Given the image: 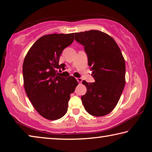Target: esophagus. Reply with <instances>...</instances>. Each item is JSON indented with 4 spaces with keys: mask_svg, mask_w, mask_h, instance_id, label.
Here are the masks:
<instances>
[{
    "mask_svg": "<svg viewBox=\"0 0 152 152\" xmlns=\"http://www.w3.org/2000/svg\"><path fill=\"white\" fill-rule=\"evenodd\" d=\"M77 81H78L79 83H81V82H82V81H83V80H82L81 78H77Z\"/></svg>",
    "mask_w": 152,
    "mask_h": 152,
    "instance_id": "esophagus-1",
    "label": "esophagus"
}]
</instances>
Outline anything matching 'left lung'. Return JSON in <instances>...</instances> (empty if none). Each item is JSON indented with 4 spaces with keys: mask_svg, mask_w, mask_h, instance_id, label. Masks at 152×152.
I'll use <instances>...</instances> for the list:
<instances>
[{
    "mask_svg": "<svg viewBox=\"0 0 152 152\" xmlns=\"http://www.w3.org/2000/svg\"><path fill=\"white\" fill-rule=\"evenodd\" d=\"M75 39L84 46L94 83L83 81L87 92L81 96L86 110L102 116L115 108L125 85V62L117 44L98 30L75 33Z\"/></svg>",
    "mask_w": 152,
    "mask_h": 152,
    "instance_id": "left-lung-1",
    "label": "left lung"
}]
</instances>
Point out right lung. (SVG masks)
<instances>
[{"instance_id":"right-lung-1","label":"right lung","mask_w":152,"mask_h":152,"mask_svg":"<svg viewBox=\"0 0 152 152\" xmlns=\"http://www.w3.org/2000/svg\"><path fill=\"white\" fill-rule=\"evenodd\" d=\"M74 34H53L39 38L27 53L23 64L25 90L36 111L48 120L66 114L70 94L78 82L73 77H61L58 69L63 50L73 43Z\"/></svg>"}]
</instances>
